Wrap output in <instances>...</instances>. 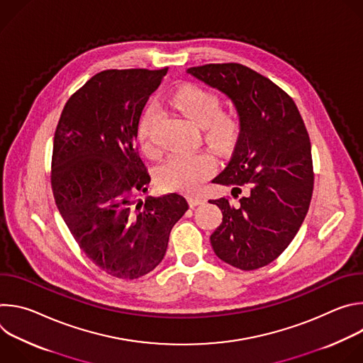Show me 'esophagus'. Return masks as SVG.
<instances>
[{"instance_id":"1","label":"esophagus","mask_w":363,"mask_h":363,"mask_svg":"<svg viewBox=\"0 0 363 363\" xmlns=\"http://www.w3.org/2000/svg\"><path fill=\"white\" fill-rule=\"evenodd\" d=\"M205 201H206V199H205V196H202V195H189V196H188V202H189L191 206L201 205V203H203Z\"/></svg>"}]
</instances>
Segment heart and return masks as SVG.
<instances>
[{"label":"heart","instance_id":"b5f03b06","mask_svg":"<svg viewBox=\"0 0 363 363\" xmlns=\"http://www.w3.org/2000/svg\"><path fill=\"white\" fill-rule=\"evenodd\" d=\"M172 106L186 119L201 126L203 139L218 150L228 149L238 136V122L221 112L220 99L196 86H185L175 91ZM155 112L147 111L139 122L138 139L143 149L150 150ZM216 161L208 152L174 153L158 168V182L167 189L192 192L211 174Z\"/></svg>","mask_w":363,"mask_h":363}]
</instances>
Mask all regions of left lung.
<instances>
[{
	"label": "left lung",
	"instance_id": "left-lung-1",
	"mask_svg": "<svg viewBox=\"0 0 363 363\" xmlns=\"http://www.w3.org/2000/svg\"><path fill=\"white\" fill-rule=\"evenodd\" d=\"M186 73L231 101L240 138L228 165L213 179L245 194L237 205L211 199L223 223L211 234L218 258L240 270L274 262L296 237L313 192L312 145L293 99L267 77L237 63L189 67ZM238 196V195H237Z\"/></svg>",
	"mask_w": 363,
	"mask_h": 363
}]
</instances>
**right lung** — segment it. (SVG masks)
<instances>
[{
	"label": "right lung",
	"mask_w": 363,
	"mask_h": 363,
	"mask_svg": "<svg viewBox=\"0 0 363 363\" xmlns=\"http://www.w3.org/2000/svg\"><path fill=\"white\" fill-rule=\"evenodd\" d=\"M167 72L97 73L67 100L55 133L57 208L90 262L118 279H139L157 267L188 210L177 192L135 199L150 182L136 150L138 123Z\"/></svg>",
	"instance_id": "add662e5"
}]
</instances>
